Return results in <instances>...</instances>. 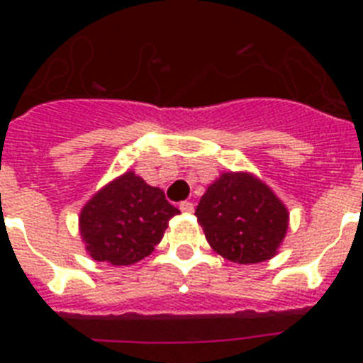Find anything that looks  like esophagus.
<instances>
[{
	"mask_svg": "<svg viewBox=\"0 0 363 363\" xmlns=\"http://www.w3.org/2000/svg\"><path fill=\"white\" fill-rule=\"evenodd\" d=\"M179 211L185 214H192L194 213V203H191V201H182L179 203Z\"/></svg>",
	"mask_w": 363,
	"mask_h": 363,
	"instance_id": "34e87169",
	"label": "esophagus"
}]
</instances>
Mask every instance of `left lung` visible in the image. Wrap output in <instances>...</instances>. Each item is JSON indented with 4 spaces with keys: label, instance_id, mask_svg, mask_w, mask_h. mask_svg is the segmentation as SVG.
<instances>
[{
    "label": "left lung",
    "instance_id": "8db88e82",
    "mask_svg": "<svg viewBox=\"0 0 363 363\" xmlns=\"http://www.w3.org/2000/svg\"><path fill=\"white\" fill-rule=\"evenodd\" d=\"M194 214L214 251L243 265L277 256L289 227L284 201L251 172H221Z\"/></svg>",
    "mask_w": 363,
    "mask_h": 363
}]
</instances>
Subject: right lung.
<instances>
[{
  "label": "right lung",
  "instance_id": "add662e5",
  "mask_svg": "<svg viewBox=\"0 0 363 363\" xmlns=\"http://www.w3.org/2000/svg\"><path fill=\"white\" fill-rule=\"evenodd\" d=\"M179 214L162 189L133 171L99 189L79 213V234L92 259L133 265L162 242L169 220Z\"/></svg>",
  "mask_w": 363,
  "mask_h": 363
}]
</instances>
